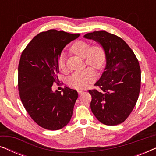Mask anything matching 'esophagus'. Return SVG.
<instances>
[{"label": "esophagus", "instance_id": "1", "mask_svg": "<svg viewBox=\"0 0 156 156\" xmlns=\"http://www.w3.org/2000/svg\"><path fill=\"white\" fill-rule=\"evenodd\" d=\"M78 93H79V94H82L84 93V91H78Z\"/></svg>", "mask_w": 156, "mask_h": 156}]
</instances>
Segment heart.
I'll return each mask as SVG.
<instances>
[{"label": "heart", "instance_id": "1", "mask_svg": "<svg viewBox=\"0 0 156 156\" xmlns=\"http://www.w3.org/2000/svg\"><path fill=\"white\" fill-rule=\"evenodd\" d=\"M70 50L74 54L84 57L87 65L91 66L95 69H101L105 64V51L100 44L90 46L88 42L79 40L72 44ZM59 67L61 70L65 69V62L63 57H61L59 59ZM95 80L94 71L91 68L88 67L72 74L68 79V84L70 87L76 89H84Z\"/></svg>", "mask_w": 156, "mask_h": 156}]
</instances>
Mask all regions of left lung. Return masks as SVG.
Wrapping results in <instances>:
<instances>
[{"label": "left lung", "mask_w": 156, "mask_h": 156, "mask_svg": "<svg viewBox=\"0 0 156 156\" xmlns=\"http://www.w3.org/2000/svg\"><path fill=\"white\" fill-rule=\"evenodd\" d=\"M84 37L101 44L105 51L106 66L91 95V112L107 126L123 123L133 111L139 96L141 74L139 62L123 39L106 31H94Z\"/></svg>", "instance_id": "8db88e82"}]
</instances>
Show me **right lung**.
I'll return each instance as SVG.
<instances>
[{
    "label": "right lung",
    "mask_w": 156,
    "mask_h": 156,
    "mask_svg": "<svg viewBox=\"0 0 156 156\" xmlns=\"http://www.w3.org/2000/svg\"><path fill=\"white\" fill-rule=\"evenodd\" d=\"M80 34L55 29L33 37L21 54L18 65V91L25 110L43 129L56 131L69 122L77 91L65 87L53 92L58 83L59 58L64 48Z\"/></svg>",
    "instance_id": "add662e5"
}]
</instances>
